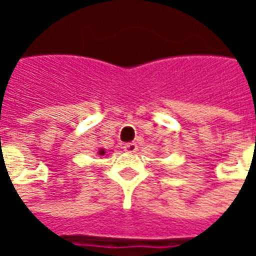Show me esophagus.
<instances>
[{
    "mask_svg": "<svg viewBox=\"0 0 256 256\" xmlns=\"http://www.w3.org/2000/svg\"><path fill=\"white\" fill-rule=\"evenodd\" d=\"M137 150H138V146H137L136 142H128V144L123 146V150L128 152V154H134V152H137Z\"/></svg>",
    "mask_w": 256,
    "mask_h": 256,
    "instance_id": "1",
    "label": "esophagus"
}]
</instances>
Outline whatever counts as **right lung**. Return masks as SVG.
Instances as JSON below:
<instances>
[{
	"mask_svg": "<svg viewBox=\"0 0 256 256\" xmlns=\"http://www.w3.org/2000/svg\"><path fill=\"white\" fill-rule=\"evenodd\" d=\"M100 155H104V150H100Z\"/></svg>",
	"mask_w": 256,
	"mask_h": 256,
	"instance_id": "right-lung-1",
	"label": "right lung"
}]
</instances>
